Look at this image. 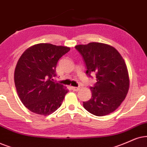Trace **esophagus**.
I'll use <instances>...</instances> for the list:
<instances>
[{"mask_svg": "<svg viewBox=\"0 0 147 147\" xmlns=\"http://www.w3.org/2000/svg\"><path fill=\"white\" fill-rule=\"evenodd\" d=\"M72 90L73 91H75V92H77V91H79L80 90L79 87H71Z\"/></svg>", "mask_w": 147, "mask_h": 147, "instance_id": "esophagus-1", "label": "esophagus"}]
</instances>
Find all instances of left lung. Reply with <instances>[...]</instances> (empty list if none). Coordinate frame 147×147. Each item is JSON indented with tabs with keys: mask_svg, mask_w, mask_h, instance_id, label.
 Returning a JSON list of instances; mask_svg holds the SVG:
<instances>
[{
	"mask_svg": "<svg viewBox=\"0 0 147 147\" xmlns=\"http://www.w3.org/2000/svg\"><path fill=\"white\" fill-rule=\"evenodd\" d=\"M75 48L84 59L86 73H96V83L91 87L92 98L83 102L86 110L96 116L114 112L125 100L129 87L127 66L117 50L109 45L92 42Z\"/></svg>",
	"mask_w": 147,
	"mask_h": 147,
	"instance_id": "left-lung-1",
	"label": "left lung"
}]
</instances>
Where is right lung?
I'll use <instances>...</instances> for the list:
<instances>
[{
	"instance_id": "add662e5",
	"label": "right lung",
	"mask_w": 147,
	"mask_h": 147,
	"mask_svg": "<svg viewBox=\"0 0 147 147\" xmlns=\"http://www.w3.org/2000/svg\"><path fill=\"white\" fill-rule=\"evenodd\" d=\"M70 47L50 43L36 44L28 48L17 63L14 81L20 100L28 110L47 116L60 108L68 92L53 82L57 63Z\"/></svg>"
}]
</instances>
